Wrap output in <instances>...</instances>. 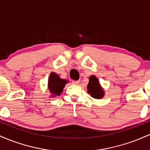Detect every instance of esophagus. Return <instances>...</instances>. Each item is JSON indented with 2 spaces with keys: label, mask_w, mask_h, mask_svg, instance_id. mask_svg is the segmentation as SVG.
I'll use <instances>...</instances> for the list:
<instances>
[{
  "label": "esophagus",
  "mask_w": 150,
  "mask_h": 150,
  "mask_svg": "<svg viewBox=\"0 0 150 150\" xmlns=\"http://www.w3.org/2000/svg\"><path fill=\"white\" fill-rule=\"evenodd\" d=\"M72 83L73 84V85H79V83H80V80H73V82H72Z\"/></svg>",
  "instance_id": "34e87169"
}]
</instances>
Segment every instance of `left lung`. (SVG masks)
Segmentation results:
<instances>
[{"mask_svg": "<svg viewBox=\"0 0 150 150\" xmlns=\"http://www.w3.org/2000/svg\"><path fill=\"white\" fill-rule=\"evenodd\" d=\"M87 88V92L94 99H100L104 97L105 92L104 89L102 88L99 80L95 75H91L89 77V83Z\"/></svg>", "mask_w": 150, "mask_h": 150, "instance_id": "left-lung-1", "label": "left lung"}]
</instances>
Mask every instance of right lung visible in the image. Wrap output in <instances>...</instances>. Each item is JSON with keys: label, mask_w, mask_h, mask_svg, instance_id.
Masks as SVG:
<instances>
[{"label": "right lung", "mask_w": 150, "mask_h": 150, "mask_svg": "<svg viewBox=\"0 0 150 150\" xmlns=\"http://www.w3.org/2000/svg\"><path fill=\"white\" fill-rule=\"evenodd\" d=\"M68 82V80L61 79L58 74L51 72L48 80V89L51 93V97H55L61 95L63 88Z\"/></svg>", "instance_id": "1"}]
</instances>
